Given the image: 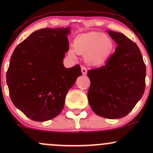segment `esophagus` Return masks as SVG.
I'll use <instances>...</instances> for the list:
<instances>
[{
  "instance_id": "34e87169",
  "label": "esophagus",
  "mask_w": 153,
  "mask_h": 153,
  "mask_svg": "<svg viewBox=\"0 0 153 153\" xmlns=\"http://www.w3.org/2000/svg\"><path fill=\"white\" fill-rule=\"evenodd\" d=\"M81 72H82V75H85L87 73V69L85 66L81 67Z\"/></svg>"
}]
</instances>
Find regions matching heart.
Here are the masks:
<instances>
[{"instance_id": "1", "label": "heart", "mask_w": 153, "mask_h": 153, "mask_svg": "<svg viewBox=\"0 0 153 153\" xmlns=\"http://www.w3.org/2000/svg\"><path fill=\"white\" fill-rule=\"evenodd\" d=\"M73 49L68 54L73 58L76 53L84 54L87 64L92 66H101L108 60L114 50L111 39L99 32H89L76 36L73 41Z\"/></svg>"}]
</instances>
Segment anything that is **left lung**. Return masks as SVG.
Segmentation results:
<instances>
[{"mask_svg": "<svg viewBox=\"0 0 153 153\" xmlns=\"http://www.w3.org/2000/svg\"><path fill=\"white\" fill-rule=\"evenodd\" d=\"M108 34L118 46L105 65L88 71V99L96 114L114 119L127 116L143 97L146 66L136 44L122 33Z\"/></svg>", "mask_w": 153, "mask_h": 153, "instance_id": "8db88e82", "label": "left lung"}]
</instances>
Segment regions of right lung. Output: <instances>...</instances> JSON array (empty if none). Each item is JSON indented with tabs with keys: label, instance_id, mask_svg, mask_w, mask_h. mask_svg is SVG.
I'll use <instances>...</instances> for the list:
<instances>
[{
	"label": "right lung",
	"instance_id": "obj_1",
	"mask_svg": "<svg viewBox=\"0 0 153 153\" xmlns=\"http://www.w3.org/2000/svg\"><path fill=\"white\" fill-rule=\"evenodd\" d=\"M70 27L39 29L16 47L6 73L10 99L26 117L45 122L60 114L66 95L82 75L78 65L65 68Z\"/></svg>",
	"mask_w": 153,
	"mask_h": 153
}]
</instances>
